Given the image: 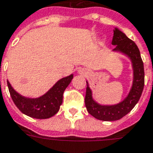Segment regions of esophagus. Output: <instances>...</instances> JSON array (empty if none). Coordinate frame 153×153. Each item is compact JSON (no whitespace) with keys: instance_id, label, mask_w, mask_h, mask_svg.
<instances>
[{"instance_id":"34e87169","label":"esophagus","mask_w":153,"mask_h":153,"mask_svg":"<svg viewBox=\"0 0 153 153\" xmlns=\"http://www.w3.org/2000/svg\"><path fill=\"white\" fill-rule=\"evenodd\" d=\"M79 73L80 74H88L87 73V71H85V70H80L79 71Z\"/></svg>"}]
</instances>
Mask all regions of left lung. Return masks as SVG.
Returning <instances> with one entry per match:
<instances>
[{
    "label": "left lung",
    "instance_id": "obj_1",
    "mask_svg": "<svg viewBox=\"0 0 153 153\" xmlns=\"http://www.w3.org/2000/svg\"><path fill=\"white\" fill-rule=\"evenodd\" d=\"M112 45H116L114 51H118L128 56L134 71L133 84L128 96L122 102L114 105H101L92 99L91 90L87 81L85 105L88 113L97 119L111 122L121 119L130 113L140 100L144 87V69L139 48L125 34L115 28Z\"/></svg>",
    "mask_w": 153,
    "mask_h": 153
}]
</instances>
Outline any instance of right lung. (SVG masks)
<instances>
[{"mask_svg": "<svg viewBox=\"0 0 153 153\" xmlns=\"http://www.w3.org/2000/svg\"><path fill=\"white\" fill-rule=\"evenodd\" d=\"M72 79L73 74L61 79L48 92L38 98L22 97L11 87L9 81H7V85L13 103L22 114L33 118L46 119L53 117L59 111L64 91Z\"/></svg>", "mask_w": 153, "mask_h": 153, "instance_id": "add662e5", "label": "right lung"}]
</instances>
